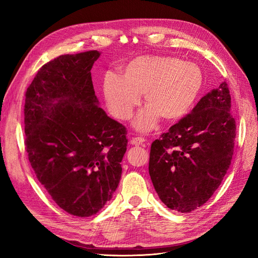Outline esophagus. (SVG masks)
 Instances as JSON below:
<instances>
[{
  "label": "esophagus",
  "mask_w": 258,
  "mask_h": 258,
  "mask_svg": "<svg viewBox=\"0 0 258 258\" xmlns=\"http://www.w3.org/2000/svg\"><path fill=\"white\" fill-rule=\"evenodd\" d=\"M144 142H145V140L142 139V138H134V139L131 140V144L132 145H136V146H138V145H144Z\"/></svg>",
  "instance_id": "esophagus-1"
}]
</instances>
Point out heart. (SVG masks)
Listing matches in <instances>:
<instances>
[{
	"label": "heart",
	"instance_id": "heart-1",
	"mask_svg": "<svg viewBox=\"0 0 258 258\" xmlns=\"http://www.w3.org/2000/svg\"><path fill=\"white\" fill-rule=\"evenodd\" d=\"M121 77L108 73L103 80V96L110 113L127 120L144 93L147 104L134 120L139 132H148L157 124L182 118L196 102L204 84L200 68L170 56H142L120 70Z\"/></svg>",
	"mask_w": 258,
	"mask_h": 258
}]
</instances>
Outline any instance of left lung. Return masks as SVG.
Listing matches in <instances>:
<instances>
[{
  "label": "left lung",
  "mask_w": 258,
  "mask_h": 258,
  "mask_svg": "<svg viewBox=\"0 0 258 258\" xmlns=\"http://www.w3.org/2000/svg\"><path fill=\"white\" fill-rule=\"evenodd\" d=\"M230 102L224 82L153 142L148 171L156 192L169 209L189 213L205 205L221 185L236 138Z\"/></svg>",
  "instance_id": "1"
}]
</instances>
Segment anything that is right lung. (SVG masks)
<instances>
[{
    "label": "right lung",
    "mask_w": 258,
    "mask_h": 258,
    "mask_svg": "<svg viewBox=\"0 0 258 258\" xmlns=\"http://www.w3.org/2000/svg\"><path fill=\"white\" fill-rule=\"evenodd\" d=\"M90 50L47 62L26 92L25 134L31 167L69 214H97L119 184L127 131L99 106Z\"/></svg>",
    "instance_id": "add662e5"
}]
</instances>
